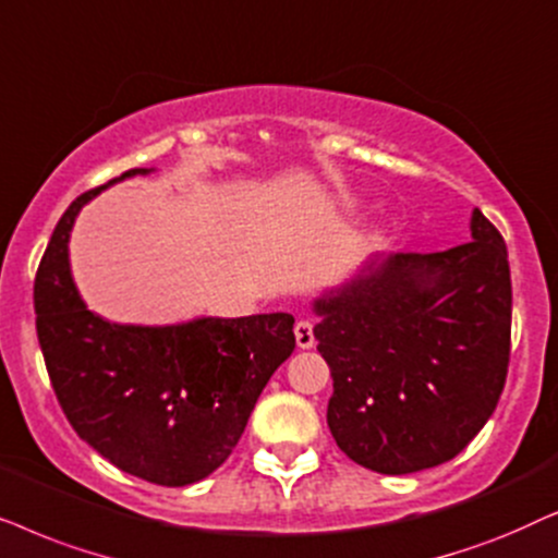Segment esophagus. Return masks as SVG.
Segmentation results:
<instances>
[{"instance_id": "1", "label": "esophagus", "mask_w": 558, "mask_h": 558, "mask_svg": "<svg viewBox=\"0 0 558 558\" xmlns=\"http://www.w3.org/2000/svg\"><path fill=\"white\" fill-rule=\"evenodd\" d=\"M295 341H299L301 349H311L316 344L314 322H311V318H301V322L295 324Z\"/></svg>"}]
</instances>
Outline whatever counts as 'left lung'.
<instances>
[{
	"mask_svg": "<svg viewBox=\"0 0 558 558\" xmlns=\"http://www.w3.org/2000/svg\"><path fill=\"white\" fill-rule=\"evenodd\" d=\"M333 377L331 436L352 462L411 474L454 459L489 415L510 362L508 247L480 209L472 242L373 257L314 301Z\"/></svg>",
	"mask_w": 558,
	"mask_h": 558,
	"instance_id": "8db88e82",
	"label": "left lung"
}]
</instances>
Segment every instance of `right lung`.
<instances>
[{
    "instance_id": "obj_1",
    "label": "right lung",
    "mask_w": 558,
    "mask_h": 558,
    "mask_svg": "<svg viewBox=\"0 0 558 558\" xmlns=\"http://www.w3.org/2000/svg\"><path fill=\"white\" fill-rule=\"evenodd\" d=\"M145 173L132 168L69 206L35 275V326L50 385L81 439L122 472L183 487L232 454L259 392L295 349V318L122 326L88 311L71 278L73 221L96 193Z\"/></svg>"
}]
</instances>
